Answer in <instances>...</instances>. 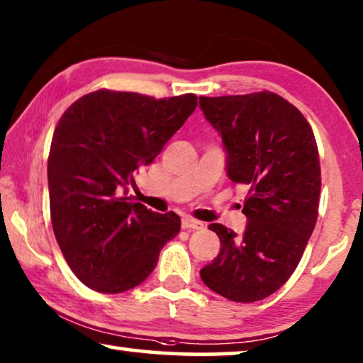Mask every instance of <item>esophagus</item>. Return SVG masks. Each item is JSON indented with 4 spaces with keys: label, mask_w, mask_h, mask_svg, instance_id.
Segmentation results:
<instances>
[{
    "label": "esophagus",
    "mask_w": 363,
    "mask_h": 363,
    "mask_svg": "<svg viewBox=\"0 0 363 363\" xmlns=\"http://www.w3.org/2000/svg\"><path fill=\"white\" fill-rule=\"evenodd\" d=\"M203 223L201 220L191 219V218H183L182 219V228L183 229H203Z\"/></svg>",
    "instance_id": "1"
}]
</instances>
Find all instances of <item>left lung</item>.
<instances>
[{"label": "left lung", "mask_w": 363, "mask_h": 363, "mask_svg": "<svg viewBox=\"0 0 363 363\" xmlns=\"http://www.w3.org/2000/svg\"><path fill=\"white\" fill-rule=\"evenodd\" d=\"M199 108L223 140L229 180L247 188L244 233L209 224L220 250L199 275L230 301H260L291 277L316 225V139L303 114L270 91L201 96Z\"/></svg>", "instance_id": "1"}]
</instances>
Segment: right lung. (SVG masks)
Wrapping results in <instances>:
<instances>
[{"label": "right lung", "mask_w": 363, "mask_h": 363, "mask_svg": "<svg viewBox=\"0 0 363 363\" xmlns=\"http://www.w3.org/2000/svg\"><path fill=\"white\" fill-rule=\"evenodd\" d=\"M196 104L194 94L155 99L99 90L60 118L47 164L52 228L67 264L91 290L140 285L180 230L178 214L150 211L128 191Z\"/></svg>", "instance_id": "right-lung-1"}]
</instances>
